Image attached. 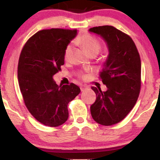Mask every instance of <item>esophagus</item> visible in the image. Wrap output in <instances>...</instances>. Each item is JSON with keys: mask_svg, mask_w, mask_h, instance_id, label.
<instances>
[{"mask_svg": "<svg viewBox=\"0 0 160 160\" xmlns=\"http://www.w3.org/2000/svg\"><path fill=\"white\" fill-rule=\"evenodd\" d=\"M86 89H87V86H83V85L80 86V90H81V92H83V91H85Z\"/></svg>", "mask_w": 160, "mask_h": 160, "instance_id": "1", "label": "esophagus"}]
</instances>
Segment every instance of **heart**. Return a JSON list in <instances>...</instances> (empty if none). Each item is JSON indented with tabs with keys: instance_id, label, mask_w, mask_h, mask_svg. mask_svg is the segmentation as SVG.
Segmentation results:
<instances>
[{
	"instance_id": "obj_1",
	"label": "heart",
	"mask_w": 160,
	"mask_h": 160,
	"mask_svg": "<svg viewBox=\"0 0 160 160\" xmlns=\"http://www.w3.org/2000/svg\"><path fill=\"white\" fill-rule=\"evenodd\" d=\"M76 43H78V44L81 46L89 56H95L100 51V42L98 41V40H97L96 38L90 35V34H86L82 37H80V38H78L76 40ZM73 46L71 44L68 45L67 47L65 48V53H64V57H65V60H68L70 58ZM82 77L85 78L86 76Z\"/></svg>"
}]
</instances>
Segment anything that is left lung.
<instances>
[{"label": "left lung", "mask_w": 160, "mask_h": 160, "mask_svg": "<svg viewBox=\"0 0 160 160\" xmlns=\"http://www.w3.org/2000/svg\"><path fill=\"white\" fill-rule=\"evenodd\" d=\"M89 32L104 40L108 56L100 73L107 91L92 86L96 100L90 107L93 120L103 126L122 120L136 103L141 89V58L135 43L111 25L91 28Z\"/></svg>", "instance_id": "left-lung-1"}]
</instances>
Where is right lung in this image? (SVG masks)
Masks as SVG:
<instances>
[{
  "label": "right lung",
  "mask_w": 160,
  "mask_h": 160,
  "mask_svg": "<svg viewBox=\"0 0 160 160\" xmlns=\"http://www.w3.org/2000/svg\"><path fill=\"white\" fill-rule=\"evenodd\" d=\"M77 34V30L40 31L28 40L20 54L18 81L24 102L31 114L45 126L65 123L68 104L80 92L74 83L58 86L53 80L65 63V48Z\"/></svg>",
  "instance_id": "obj_1"
}]
</instances>
